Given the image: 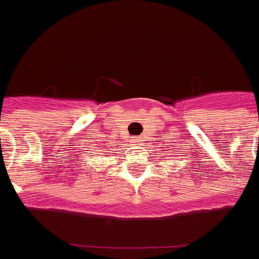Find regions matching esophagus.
I'll use <instances>...</instances> for the list:
<instances>
[{"label":"esophagus","mask_w":259,"mask_h":259,"mask_svg":"<svg viewBox=\"0 0 259 259\" xmlns=\"http://www.w3.org/2000/svg\"><path fill=\"white\" fill-rule=\"evenodd\" d=\"M142 142V137H135L134 138V144H141Z\"/></svg>","instance_id":"34e87169"}]
</instances>
